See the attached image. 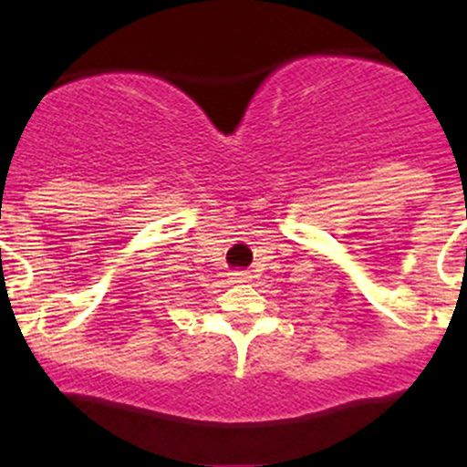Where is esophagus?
Returning <instances> with one entry per match:
<instances>
[{
  "mask_svg": "<svg viewBox=\"0 0 467 467\" xmlns=\"http://www.w3.org/2000/svg\"><path fill=\"white\" fill-rule=\"evenodd\" d=\"M230 276H233L234 281H245V278H250V275L245 270H234Z\"/></svg>",
  "mask_w": 467,
  "mask_h": 467,
  "instance_id": "esophagus-1",
  "label": "esophagus"
}]
</instances>
